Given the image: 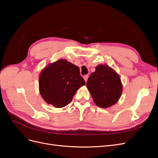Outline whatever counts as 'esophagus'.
I'll use <instances>...</instances> for the list:
<instances>
[{
    "mask_svg": "<svg viewBox=\"0 0 158 158\" xmlns=\"http://www.w3.org/2000/svg\"><path fill=\"white\" fill-rule=\"evenodd\" d=\"M88 77H89V76H88V75H85V76H84V80H85V82H87V80H88Z\"/></svg>",
    "mask_w": 158,
    "mask_h": 158,
    "instance_id": "1",
    "label": "esophagus"
}]
</instances>
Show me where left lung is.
Here are the masks:
<instances>
[{"label": "left lung", "instance_id": "left-lung-1", "mask_svg": "<svg viewBox=\"0 0 158 158\" xmlns=\"http://www.w3.org/2000/svg\"><path fill=\"white\" fill-rule=\"evenodd\" d=\"M86 86L96 106L107 108L120 98L123 85L118 74L107 65L99 64L88 78Z\"/></svg>", "mask_w": 158, "mask_h": 158}]
</instances>
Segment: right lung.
I'll use <instances>...</instances> for the list:
<instances>
[{
    "mask_svg": "<svg viewBox=\"0 0 158 158\" xmlns=\"http://www.w3.org/2000/svg\"><path fill=\"white\" fill-rule=\"evenodd\" d=\"M77 66L65 59L47 65L39 80L40 92L45 102L56 108L67 106L76 91L85 85Z\"/></svg>",
    "mask_w": 158,
    "mask_h": 158,
    "instance_id": "1",
    "label": "right lung"
}]
</instances>
